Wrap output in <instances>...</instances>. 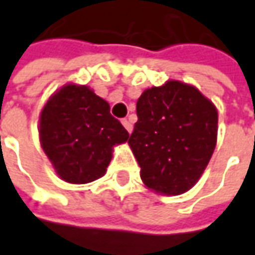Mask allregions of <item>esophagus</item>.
Wrapping results in <instances>:
<instances>
[{"instance_id":"obj_1","label":"esophagus","mask_w":255,"mask_h":255,"mask_svg":"<svg viewBox=\"0 0 255 255\" xmlns=\"http://www.w3.org/2000/svg\"><path fill=\"white\" fill-rule=\"evenodd\" d=\"M121 123H123V126H124V128H126L128 132L131 134V131H132V124H131V123H129V121H128V120H126V119L123 120Z\"/></svg>"}]
</instances>
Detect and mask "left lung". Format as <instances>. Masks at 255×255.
Returning <instances> with one entry per match:
<instances>
[{
	"label": "left lung",
	"instance_id": "8db88e82",
	"mask_svg": "<svg viewBox=\"0 0 255 255\" xmlns=\"http://www.w3.org/2000/svg\"><path fill=\"white\" fill-rule=\"evenodd\" d=\"M128 145L149 190L178 196L206 169L217 142L219 114L195 86L168 80L142 92Z\"/></svg>",
	"mask_w": 255,
	"mask_h": 255
}]
</instances>
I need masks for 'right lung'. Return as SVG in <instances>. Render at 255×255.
Returning a JSON list of instances; mask_svg holds the SVG:
<instances>
[{"label": "right lung", "mask_w": 255, "mask_h": 255, "mask_svg": "<svg viewBox=\"0 0 255 255\" xmlns=\"http://www.w3.org/2000/svg\"><path fill=\"white\" fill-rule=\"evenodd\" d=\"M39 142L56 175L83 185L101 178L114 148L129 134L110 114V104L84 84L67 83L53 93L39 114Z\"/></svg>", "instance_id": "1"}]
</instances>
